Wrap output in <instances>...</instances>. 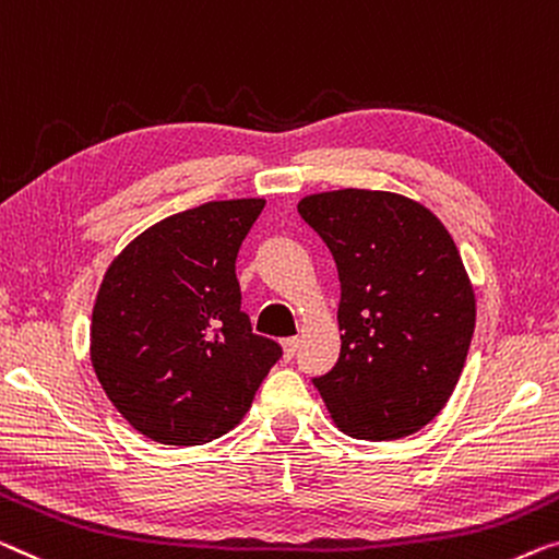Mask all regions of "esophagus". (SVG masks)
I'll return each mask as SVG.
<instances>
[{"label":"esophagus","instance_id":"1","mask_svg":"<svg viewBox=\"0 0 559 559\" xmlns=\"http://www.w3.org/2000/svg\"><path fill=\"white\" fill-rule=\"evenodd\" d=\"M281 344H283V354H286V359H294V354H296V348H298V338L296 336L283 338Z\"/></svg>","mask_w":559,"mask_h":559}]
</instances>
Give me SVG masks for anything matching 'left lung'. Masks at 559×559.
I'll return each instance as SVG.
<instances>
[{
	"mask_svg": "<svg viewBox=\"0 0 559 559\" xmlns=\"http://www.w3.org/2000/svg\"><path fill=\"white\" fill-rule=\"evenodd\" d=\"M341 281L336 366L313 377L354 439H402L444 409L464 369L474 290L435 213L381 190H331L298 203Z\"/></svg>",
	"mask_w": 559,
	"mask_h": 559,
	"instance_id": "obj_1",
	"label": "left lung"
}]
</instances>
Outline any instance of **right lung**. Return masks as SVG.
<instances>
[{"label": "right lung", "mask_w": 559, "mask_h": 559, "mask_svg": "<svg viewBox=\"0 0 559 559\" xmlns=\"http://www.w3.org/2000/svg\"><path fill=\"white\" fill-rule=\"evenodd\" d=\"M265 200H213L132 240L97 290L90 359L130 427L195 447L236 427L281 359L240 311L236 258Z\"/></svg>", "instance_id": "1"}]
</instances>
